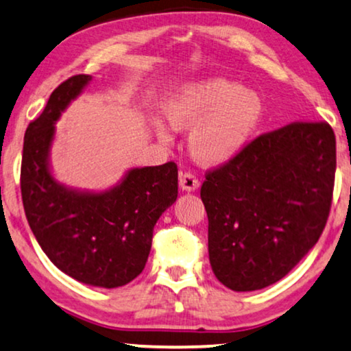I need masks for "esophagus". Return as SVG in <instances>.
Segmentation results:
<instances>
[{
  "label": "esophagus",
  "mask_w": 351,
  "mask_h": 351,
  "mask_svg": "<svg viewBox=\"0 0 351 351\" xmlns=\"http://www.w3.org/2000/svg\"><path fill=\"white\" fill-rule=\"evenodd\" d=\"M199 186H200L199 180H197V178L192 173H189V171H186V173L180 175V187L182 191L194 192V191L199 189Z\"/></svg>",
  "instance_id": "34e87169"
}]
</instances>
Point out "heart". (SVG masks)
Returning <instances> with one entry per match:
<instances>
[{
    "label": "heart",
    "instance_id": "obj_1",
    "mask_svg": "<svg viewBox=\"0 0 351 351\" xmlns=\"http://www.w3.org/2000/svg\"><path fill=\"white\" fill-rule=\"evenodd\" d=\"M165 119L175 130H187V149L197 164L219 167L235 159L253 136L264 116L258 90L241 87L224 76H206L178 86L162 103ZM152 130L169 143L171 133L157 117Z\"/></svg>",
    "mask_w": 351,
    "mask_h": 351
}]
</instances>
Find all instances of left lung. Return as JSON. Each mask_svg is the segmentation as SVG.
I'll return each mask as SVG.
<instances>
[{"mask_svg":"<svg viewBox=\"0 0 351 351\" xmlns=\"http://www.w3.org/2000/svg\"><path fill=\"white\" fill-rule=\"evenodd\" d=\"M334 176L335 136L326 122L265 133L210 171L200 197L216 278L245 293L288 275L322 235Z\"/></svg>","mask_w":351,"mask_h":351,"instance_id":"left-lung-1","label":"left lung"}]
</instances>
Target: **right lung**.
<instances>
[{
	"instance_id": "1",
	"label": "right lung",
	"mask_w": 351,
	"mask_h": 351,
	"mask_svg": "<svg viewBox=\"0 0 351 351\" xmlns=\"http://www.w3.org/2000/svg\"><path fill=\"white\" fill-rule=\"evenodd\" d=\"M90 81L88 75L66 79L28 125L21 187L28 224L52 264L84 285L111 289L145 269L152 229L176 202L178 169L173 162L128 169L103 191L77 189L53 176L56 124Z\"/></svg>"
}]
</instances>
